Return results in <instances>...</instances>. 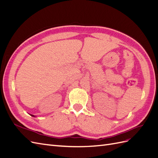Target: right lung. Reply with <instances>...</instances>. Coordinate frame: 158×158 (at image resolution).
<instances>
[{
  "label": "right lung",
  "mask_w": 158,
  "mask_h": 158,
  "mask_svg": "<svg viewBox=\"0 0 158 158\" xmlns=\"http://www.w3.org/2000/svg\"><path fill=\"white\" fill-rule=\"evenodd\" d=\"M30 115H31V116H32V117H35V115H33V114H30Z\"/></svg>",
  "instance_id": "1"
}]
</instances>
